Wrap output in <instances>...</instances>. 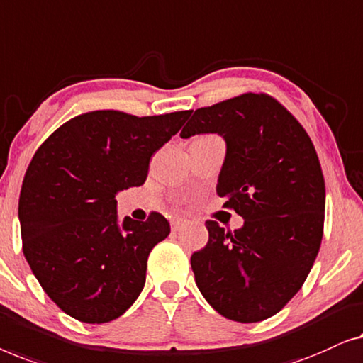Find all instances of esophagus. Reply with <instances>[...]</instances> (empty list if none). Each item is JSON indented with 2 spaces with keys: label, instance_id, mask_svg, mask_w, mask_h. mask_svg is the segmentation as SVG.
<instances>
[{
  "label": "esophagus",
  "instance_id": "1",
  "mask_svg": "<svg viewBox=\"0 0 363 363\" xmlns=\"http://www.w3.org/2000/svg\"><path fill=\"white\" fill-rule=\"evenodd\" d=\"M187 223H189V222L186 220V218H174V220L171 222V228H172V230H174V232H177V230H181V228L186 227Z\"/></svg>",
  "mask_w": 363,
  "mask_h": 363
}]
</instances>
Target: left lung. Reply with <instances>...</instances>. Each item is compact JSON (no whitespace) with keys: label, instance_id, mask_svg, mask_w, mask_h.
<instances>
[{"label":"left lung","instance_id":"1","mask_svg":"<svg viewBox=\"0 0 363 363\" xmlns=\"http://www.w3.org/2000/svg\"><path fill=\"white\" fill-rule=\"evenodd\" d=\"M217 133L227 152L217 194L243 217L227 232L207 220L208 242L191 257L196 284L223 318L259 323L301 289L324 230L325 186L308 133L264 94L194 111L181 138Z\"/></svg>","mask_w":363,"mask_h":363}]
</instances>
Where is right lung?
<instances>
[{"instance_id": "1", "label": "right lung", "mask_w": 363, "mask_h": 363, "mask_svg": "<svg viewBox=\"0 0 363 363\" xmlns=\"http://www.w3.org/2000/svg\"><path fill=\"white\" fill-rule=\"evenodd\" d=\"M191 111L79 115L55 130L30 161L19 196L23 253L45 294L70 318H120L146 281L155 245L171 232L152 212L118 222L115 196L145 184L150 160Z\"/></svg>"}]
</instances>
